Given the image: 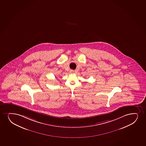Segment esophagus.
Masks as SVG:
<instances>
[{
	"mask_svg": "<svg viewBox=\"0 0 146 146\" xmlns=\"http://www.w3.org/2000/svg\"><path fill=\"white\" fill-rule=\"evenodd\" d=\"M70 73H73V72H74V71L72 70H71L70 71Z\"/></svg>",
	"mask_w": 146,
	"mask_h": 146,
	"instance_id": "obj_1",
	"label": "esophagus"
}]
</instances>
